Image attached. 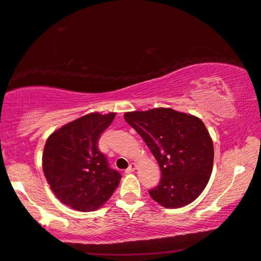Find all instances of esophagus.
Returning a JSON list of instances; mask_svg holds the SVG:
<instances>
[{
	"instance_id": "34e87169",
	"label": "esophagus",
	"mask_w": 261,
	"mask_h": 261,
	"mask_svg": "<svg viewBox=\"0 0 261 261\" xmlns=\"http://www.w3.org/2000/svg\"><path fill=\"white\" fill-rule=\"evenodd\" d=\"M136 169H137V165H136L135 163H132V164H130V166L126 169L125 173H132V172H135Z\"/></svg>"
}]
</instances>
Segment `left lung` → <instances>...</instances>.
<instances>
[{"mask_svg":"<svg viewBox=\"0 0 261 261\" xmlns=\"http://www.w3.org/2000/svg\"><path fill=\"white\" fill-rule=\"evenodd\" d=\"M159 164L161 180L150 195L165 208H181L201 195L214 165V144L196 116L171 108L124 114Z\"/></svg>","mask_w":261,"mask_h":261,"instance_id":"obj_1","label":"left lung"}]
</instances>
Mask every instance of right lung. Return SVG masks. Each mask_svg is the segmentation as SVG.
Here are the masks:
<instances>
[{
  "instance_id": "add662e5",
  "label": "right lung",
  "mask_w": 261,
  "mask_h": 261,
  "mask_svg": "<svg viewBox=\"0 0 261 261\" xmlns=\"http://www.w3.org/2000/svg\"><path fill=\"white\" fill-rule=\"evenodd\" d=\"M116 114L90 113L52 132L45 143L43 171L61 203L77 212H93L106 203L121 181L109 168L97 142Z\"/></svg>"
}]
</instances>
